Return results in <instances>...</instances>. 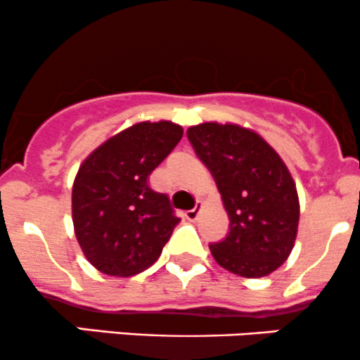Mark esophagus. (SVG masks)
Listing matches in <instances>:
<instances>
[{"instance_id": "esophagus-1", "label": "esophagus", "mask_w": 360, "mask_h": 360, "mask_svg": "<svg viewBox=\"0 0 360 360\" xmlns=\"http://www.w3.org/2000/svg\"><path fill=\"white\" fill-rule=\"evenodd\" d=\"M200 207H202V204H200V202H197V205H195V207L191 209V211H187V212H185V217H187L188 221H195L197 217H199Z\"/></svg>"}]
</instances>
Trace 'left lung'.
<instances>
[{
  "instance_id": "8db88e82",
  "label": "left lung",
  "mask_w": 360,
  "mask_h": 360,
  "mask_svg": "<svg viewBox=\"0 0 360 360\" xmlns=\"http://www.w3.org/2000/svg\"><path fill=\"white\" fill-rule=\"evenodd\" d=\"M187 137L209 168L229 233L209 245L214 260L236 276L258 278L277 270L292 252L300 199L288 167L264 137L236 124L204 122Z\"/></svg>"
}]
</instances>
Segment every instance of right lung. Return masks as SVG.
Instances as JSON below:
<instances>
[{
	"instance_id": "add662e5",
	"label": "right lung",
	"mask_w": 360,
	"mask_h": 360,
	"mask_svg": "<svg viewBox=\"0 0 360 360\" xmlns=\"http://www.w3.org/2000/svg\"><path fill=\"white\" fill-rule=\"evenodd\" d=\"M181 136V126L168 120L139 122L83 161L72 184V224L96 270L129 277L160 258L180 219L167 193L153 191L148 179Z\"/></svg>"
}]
</instances>
